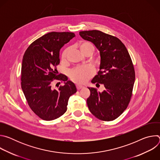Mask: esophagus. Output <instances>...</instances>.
<instances>
[{
	"instance_id": "obj_1",
	"label": "esophagus",
	"mask_w": 160,
	"mask_h": 160,
	"mask_svg": "<svg viewBox=\"0 0 160 160\" xmlns=\"http://www.w3.org/2000/svg\"><path fill=\"white\" fill-rule=\"evenodd\" d=\"M76 86H77V89H78V90H79V89H81V88H82L84 87V86H83V85H80V84H77Z\"/></svg>"
}]
</instances>
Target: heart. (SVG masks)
I'll list each match as a JSON object with an SVG mask.
<instances>
[{"instance_id":"obj_1","label":"heart","mask_w":160,"mask_h":160,"mask_svg":"<svg viewBox=\"0 0 160 160\" xmlns=\"http://www.w3.org/2000/svg\"><path fill=\"white\" fill-rule=\"evenodd\" d=\"M80 51L82 52H84L88 49H91L94 51L93 45L88 42H83L80 43ZM69 51V49H65L62 54V59H65L68 52ZM94 68L90 66H79L74 68L70 72V77L72 80L77 83H85L86 82L90 77H92L94 74Z\"/></svg>"}]
</instances>
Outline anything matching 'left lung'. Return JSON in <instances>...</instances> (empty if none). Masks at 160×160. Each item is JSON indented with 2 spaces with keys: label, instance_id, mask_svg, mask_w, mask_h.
<instances>
[{
  "label": "left lung",
  "instance_id": "1",
  "mask_svg": "<svg viewBox=\"0 0 160 160\" xmlns=\"http://www.w3.org/2000/svg\"><path fill=\"white\" fill-rule=\"evenodd\" d=\"M79 34L99 51V71L91 82L104 87L102 92L88 87L90 92L87 99L88 108L98 119L112 121L126 109L132 96L135 82L132 59L125 45L115 37L96 30Z\"/></svg>",
  "mask_w": 160,
  "mask_h": 160
}]
</instances>
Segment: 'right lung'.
<instances>
[{
  "label": "right lung",
  "mask_w": 160,
  "mask_h": 160,
  "mask_svg": "<svg viewBox=\"0 0 160 160\" xmlns=\"http://www.w3.org/2000/svg\"><path fill=\"white\" fill-rule=\"evenodd\" d=\"M75 37L72 32H52L35 40L28 48L21 65V88L32 110L43 120H55L67 110L70 97L77 92L73 82L64 75H57L59 51ZM64 83L58 90L54 80Z\"/></svg>",
  "instance_id": "add662e5"
}]
</instances>
